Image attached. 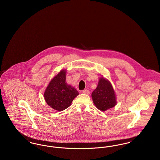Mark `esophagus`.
<instances>
[{
	"label": "esophagus",
	"instance_id": "34e87169",
	"mask_svg": "<svg viewBox=\"0 0 160 160\" xmlns=\"http://www.w3.org/2000/svg\"><path fill=\"white\" fill-rule=\"evenodd\" d=\"M83 92L84 93L87 94V95H89V94L90 93V92L89 91V90H88V89H84V90L83 91Z\"/></svg>",
	"mask_w": 160,
	"mask_h": 160
}]
</instances>
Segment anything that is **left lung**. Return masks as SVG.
Here are the masks:
<instances>
[{"mask_svg":"<svg viewBox=\"0 0 160 160\" xmlns=\"http://www.w3.org/2000/svg\"><path fill=\"white\" fill-rule=\"evenodd\" d=\"M92 97L94 104L101 111H106L116 104L114 89L110 82L106 78H100L97 88L92 92Z\"/></svg>","mask_w":160,"mask_h":160,"instance_id":"8db88e82","label":"left lung"}]
</instances>
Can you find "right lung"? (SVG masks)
I'll use <instances>...</instances> for the list:
<instances>
[{
	"instance_id": "right-lung-1",
	"label": "right lung",
	"mask_w": 160,
	"mask_h": 160,
	"mask_svg": "<svg viewBox=\"0 0 160 160\" xmlns=\"http://www.w3.org/2000/svg\"><path fill=\"white\" fill-rule=\"evenodd\" d=\"M76 89L66 82V71L62 70L50 81L44 96L48 106L58 111H63L71 106L78 95Z\"/></svg>"
}]
</instances>
